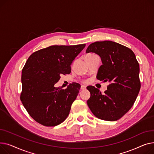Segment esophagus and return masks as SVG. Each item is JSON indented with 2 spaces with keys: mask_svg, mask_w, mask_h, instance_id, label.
Segmentation results:
<instances>
[{
  "mask_svg": "<svg viewBox=\"0 0 154 154\" xmlns=\"http://www.w3.org/2000/svg\"><path fill=\"white\" fill-rule=\"evenodd\" d=\"M86 88V86H85V85H82V86H81V89H83H83H85Z\"/></svg>",
  "mask_w": 154,
  "mask_h": 154,
  "instance_id": "esophagus-1",
  "label": "esophagus"
}]
</instances>
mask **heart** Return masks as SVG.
Segmentation results:
<instances>
[{
	"instance_id": "1",
	"label": "heart",
	"mask_w": 154,
	"mask_h": 154,
	"mask_svg": "<svg viewBox=\"0 0 154 154\" xmlns=\"http://www.w3.org/2000/svg\"><path fill=\"white\" fill-rule=\"evenodd\" d=\"M91 55H94L93 54H88V55H87L86 56H91Z\"/></svg>"
}]
</instances>
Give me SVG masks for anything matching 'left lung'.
Returning <instances> with one entry per match:
<instances>
[{
  "mask_svg": "<svg viewBox=\"0 0 154 154\" xmlns=\"http://www.w3.org/2000/svg\"><path fill=\"white\" fill-rule=\"evenodd\" d=\"M86 52L101 57L103 65L96 78L110 83L103 94L94 86L87 87L91 93L88 106L98 119L118 120L132 107L140 89L139 65L135 54L124 45L108 40L90 44Z\"/></svg>",
  "mask_w": 154,
  "mask_h": 154,
  "instance_id": "obj_1",
  "label": "left lung"
}]
</instances>
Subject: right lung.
<instances>
[{"mask_svg": "<svg viewBox=\"0 0 154 154\" xmlns=\"http://www.w3.org/2000/svg\"><path fill=\"white\" fill-rule=\"evenodd\" d=\"M85 46L52 45L34 52L26 61L20 100L36 122L51 127L66 119L81 85L72 83L63 89L55 85L61 75L71 73V64Z\"/></svg>", "mask_w": 154, "mask_h": 154, "instance_id": "1", "label": "right lung"}]
</instances>
